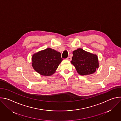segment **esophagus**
<instances>
[{"mask_svg": "<svg viewBox=\"0 0 121 121\" xmlns=\"http://www.w3.org/2000/svg\"><path fill=\"white\" fill-rule=\"evenodd\" d=\"M71 58L70 57H68L67 58H66V60H69V61H71Z\"/></svg>", "mask_w": 121, "mask_h": 121, "instance_id": "34e87169", "label": "esophagus"}]
</instances>
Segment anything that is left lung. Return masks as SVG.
Returning <instances> with one entry per match:
<instances>
[{
  "label": "left lung",
  "mask_w": 121,
  "mask_h": 121,
  "mask_svg": "<svg viewBox=\"0 0 121 121\" xmlns=\"http://www.w3.org/2000/svg\"><path fill=\"white\" fill-rule=\"evenodd\" d=\"M73 56L71 63L80 75L94 73L99 67L98 57L96 55L86 52L81 48L73 52Z\"/></svg>",
  "instance_id": "left-lung-1"
}]
</instances>
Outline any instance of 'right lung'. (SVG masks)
<instances>
[{
  "mask_svg": "<svg viewBox=\"0 0 121 121\" xmlns=\"http://www.w3.org/2000/svg\"><path fill=\"white\" fill-rule=\"evenodd\" d=\"M63 60L60 53L48 48L32 56V65L38 73L49 76L55 72Z\"/></svg>",
  "mask_w": 121,
  "mask_h": 121,
  "instance_id": "obj_1",
  "label": "right lung"
}]
</instances>
